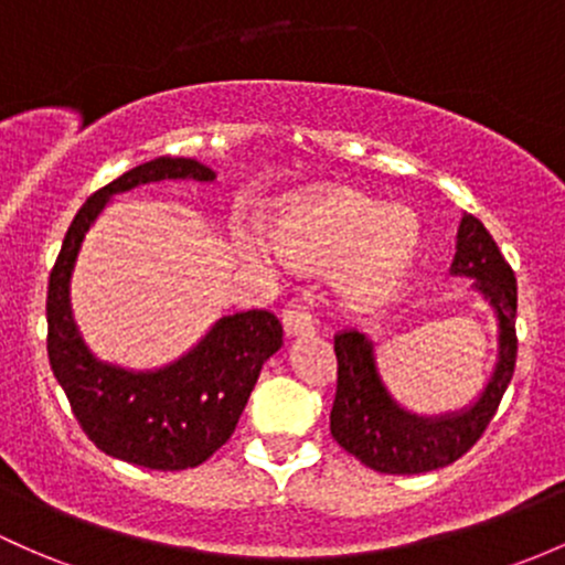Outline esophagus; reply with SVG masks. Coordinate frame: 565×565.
I'll return each mask as SVG.
<instances>
[{
    "instance_id": "esophagus-1",
    "label": "esophagus",
    "mask_w": 565,
    "mask_h": 565,
    "mask_svg": "<svg viewBox=\"0 0 565 565\" xmlns=\"http://www.w3.org/2000/svg\"><path fill=\"white\" fill-rule=\"evenodd\" d=\"M284 332L292 338V334H302V332H313L319 327V316L313 311V297H297L287 306V311L281 316Z\"/></svg>"
}]
</instances>
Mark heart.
Wrapping results in <instances>:
<instances>
[{
  "label": "heart",
  "instance_id": "1",
  "mask_svg": "<svg viewBox=\"0 0 565 565\" xmlns=\"http://www.w3.org/2000/svg\"><path fill=\"white\" fill-rule=\"evenodd\" d=\"M418 222L356 190H321L295 201L273 222V246L297 268H321L351 257L349 289L375 300L405 276L418 252ZM244 249L263 259L268 249L249 235Z\"/></svg>",
  "mask_w": 565,
  "mask_h": 565
}]
</instances>
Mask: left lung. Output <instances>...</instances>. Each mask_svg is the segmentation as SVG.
Here are the masks:
<instances>
[{"label": "left lung", "mask_w": 565, "mask_h": 565, "mask_svg": "<svg viewBox=\"0 0 565 565\" xmlns=\"http://www.w3.org/2000/svg\"><path fill=\"white\" fill-rule=\"evenodd\" d=\"M450 270L456 276L477 278L475 287L499 313V364L486 392L469 411L443 418H418L402 411L377 377L373 343L356 330L334 334L338 388L330 413V431L340 448L375 472L420 475L458 461L488 429L512 381L518 359V281L493 235L472 214H463L458 227Z\"/></svg>", "instance_id": "left-lung-1"}]
</instances>
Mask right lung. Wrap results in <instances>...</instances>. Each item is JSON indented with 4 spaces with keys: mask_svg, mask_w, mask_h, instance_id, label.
<instances>
[{
    "mask_svg": "<svg viewBox=\"0 0 565 565\" xmlns=\"http://www.w3.org/2000/svg\"><path fill=\"white\" fill-rule=\"evenodd\" d=\"M160 179L212 182L214 171L192 158H158L83 203L47 284V356L79 429L98 450L136 467L179 472L203 463L231 439L259 370L281 349L284 330L268 311L225 316L188 356L154 373H128L90 356L70 308L79 244L115 192Z\"/></svg>",
    "mask_w": 565,
    "mask_h": 565,
    "instance_id": "1",
    "label": "right lung"
}]
</instances>
